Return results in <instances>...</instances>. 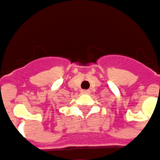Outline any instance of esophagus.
<instances>
[{"label": "esophagus", "mask_w": 160, "mask_h": 160, "mask_svg": "<svg viewBox=\"0 0 160 160\" xmlns=\"http://www.w3.org/2000/svg\"><path fill=\"white\" fill-rule=\"evenodd\" d=\"M81 93L83 94V95H87V94H89V91H87V90H82L81 91Z\"/></svg>", "instance_id": "obj_1"}]
</instances>
